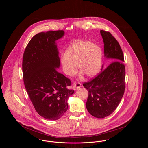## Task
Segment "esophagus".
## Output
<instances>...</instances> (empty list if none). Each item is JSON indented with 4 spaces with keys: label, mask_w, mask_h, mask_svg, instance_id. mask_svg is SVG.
Wrapping results in <instances>:
<instances>
[{
    "label": "esophagus",
    "mask_w": 148,
    "mask_h": 148,
    "mask_svg": "<svg viewBox=\"0 0 148 148\" xmlns=\"http://www.w3.org/2000/svg\"><path fill=\"white\" fill-rule=\"evenodd\" d=\"M82 86V84L80 83H75L73 85V88L75 90H76L78 88Z\"/></svg>",
    "instance_id": "esophagus-1"
}]
</instances>
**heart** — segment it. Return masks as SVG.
I'll return each instance as SVG.
<instances>
[{
  "label": "heart",
  "instance_id": "heart-1",
  "mask_svg": "<svg viewBox=\"0 0 148 148\" xmlns=\"http://www.w3.org/2000/svg\"><path fill=\"white\" fill-rule=\"evenodd\" d=\"M103 51L101 47L89 41L78 40L72 43L65 55L61 56L64 73L73 76L79 70L88 77L96 76L101 66Z\"/></svg>",
  "mask_w": 148,
  "mask_h": 148
}]
</instances>
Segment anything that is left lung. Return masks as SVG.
<instances>
[{
  "label": "left lung",
  "mask_w": 148,
  "mask_h": 148,
  "mask_svg": "<svg viewBox=\"0 0 148 148\" xmlns=\"http://www.w3.org/2000/svg\"><path fill=\"white\" fill-rule=\"evenodd\" d=\"M104 43V55L112 59L109 64L93 79L83 84L88 91L86 107L98 119L112 114L120 103L125 91V68L122 49L109 32L100 31Z\"/></svg>",
  "instance_id": "8db88e82"
}]
</instances>
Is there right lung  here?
I'll list each match as a JSON object with an SVG mask.
<instances>
[{"label":"right lung","instance_id":"add662e5","mask_svg":"<svg viewBox=\"0 0 148 148\" xmlns=\"http://www.w3.org/2000/svg\"><path fill=\"white\" fill-rule=\"evenodd\" d=\"M63 30L35 35L27 44L23 58V81L28 96L38 114L45 119L56 120L66 112L71 80L56 68L60 65L56 41Z\"/></svg>","mask_w":148,"mask_h":148}]
</instances>
